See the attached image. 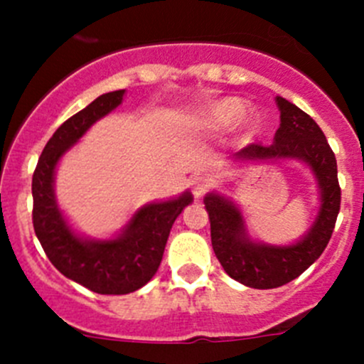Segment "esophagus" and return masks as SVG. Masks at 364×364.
Instances as JSON below:
<instances>
[{
	"mask_svg": "<svg viewBox=\"0 0 364 364\" xmlns=\"http://www.w3.org/2000/svg\"><path fill=\"white\" fill-rule=\"evenodd\" d=\"M210 188H211V180L205 178V176H195V178L191 180L193 195H195L197 198H200Z\"/></svg>",
	"mask_w": 364,
	"mask_h": 364,
	"instance_id": "1",
	"label": "esophagus"
}]
</instances>
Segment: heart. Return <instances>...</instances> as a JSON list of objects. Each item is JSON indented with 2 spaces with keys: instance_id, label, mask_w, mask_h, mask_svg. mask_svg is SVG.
I'll return each mask as SVG.
<instances>
[{
  "instance_id": "1",
  "label": "heart",
  "mask_w": 364,
  "mask_h": 364,
  "mask_svg": "<svg viewBox=\"0 0 364 364\" xmlns=\"http://www.w3.org/2000/svg\"><path fill=\"white\" fill-rule=\"evenodd\" d=\"M239 122L240 140H250L259 127L255 114L246 112V104L239 98H222L200 111L198 125L205 131H224Z\"/></svg>"
}]
</instances>
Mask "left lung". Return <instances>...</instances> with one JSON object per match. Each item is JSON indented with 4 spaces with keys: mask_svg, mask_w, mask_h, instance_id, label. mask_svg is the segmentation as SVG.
Returning <instances> with one entry per match:
<instances>
[{
    "mask_svg": "<svg viewBox=\"0 0 364 364\" xmlns=\"http://www.w3.org/2000/svg\"><path fill=\"white\" fill-rule=\"evenodd\" d=\"M275 102L281 111V125L272 146L252 144L235 153L233 162L299 160L306 164L319 189V211L314 224L294 244L273 246L252 239L242 211L230 197L217 191L204 197L218 262L231 279L257 290L279 288L306 272L324 252L341 208L336 154L324 133L297 105L281 96Z\"/></svg>",
    "mask_w": 364,
    "mask_h": 364,
    "instance_id": "left-lung-1",
    "label": "left lung"
}]
</instances>
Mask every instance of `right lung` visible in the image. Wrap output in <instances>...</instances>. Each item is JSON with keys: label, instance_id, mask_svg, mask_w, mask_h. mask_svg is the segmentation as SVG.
Returning a JSON list of instances; mask_svg holds the SVG:
<instances>
[{"label": "right lung", "instance_id": "right-lung-1", "mask_svg": "<svg viewBox=\"0 0 364 364\" xmlns=\"http://www.w3.org/2000/svg\"><path fill=\"white\" fill-rule=\"evenodd\" d=\"M124 95L125 89L105 92L63 122L45 146L32 175V224L43 252L67 279L102 295L131 294L153 279L173 222L193 202L189 191L169 200L149 202L134 211L111 239L82 237L67 222L54 193L58 162L100 118L122 104Z\"/></svg>", "mask_w": 364, "mask_h": 364}]
</instances>
